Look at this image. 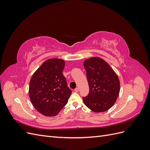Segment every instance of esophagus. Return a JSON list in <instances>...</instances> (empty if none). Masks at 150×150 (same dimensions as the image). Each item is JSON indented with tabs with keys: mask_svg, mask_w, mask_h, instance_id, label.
<instances>
[{
	"mask_svg": "<svg viewBox=\"0 0 150 150\" xmlns=\"http://www.w3.org/2000/svg\"><path fill=\"white\" fill-rule=\"evenodd\" d=\"M74 91L76 93H78L79 91V88H76L75 89H74Z\"/></svg>",
	"mask_w": 150,
	"mask_h": 150,
	"instance_id": "obj_1",
	"label": "esophagus"
}]
</instances>
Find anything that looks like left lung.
I'll list each match as a JSON object with an SVG mask.
<instances>
[{"label": "left lung", "instance_id": "left-lung-1", "mask_svg": "<svg viewBox=\"0 0 150 150\" xmlns=\"http://www.w3.org/2000/svg\"><path fill=\"white\" fill-rule=\"evenodd\" d=\"M89 93L83 98L85 105L96 112H104L115 103L120 91L118 76L101 57H93L83 62Z\"/></svg>", "mask_w": 150, "mask_h": 150}]
</instances>
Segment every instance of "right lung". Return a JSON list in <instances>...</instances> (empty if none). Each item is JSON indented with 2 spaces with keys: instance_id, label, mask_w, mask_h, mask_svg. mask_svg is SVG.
<instances>
[{
  "instance_id": "1",
  "label": "right lung",
  "mask_w": 150,
  "mask_h": 150,
  "mask_svg": "<svg viewBox=\"0 0 150 150\" xmlns=\"http://www.w3.org/2000/svg\"><path fill=\"white\" fill-rule=\"evenodd\" d=\"M64 66L65 61L61 59H49L32 76L30 99L35 110L46 116H56L72 93L62 74Z\"/></svg>"
}]
</instances>
